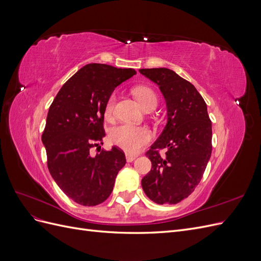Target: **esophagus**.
<instances>
[{
  "label": "esophagus",
  "instance_id": "esophagus-1",
  "mask_svg": "<svg viewBox=\"0 0 261 261\" xmlns=\"http://www.w3.org/2000/svg\"><path fill=\"white\" fill-rule=\"evenodd\" d=\"M136 155H132V154H126V161H127V162H133L134 160H135L136 159Z\"/></svg>",
  "mask_w": 261,
  "mask_h": 261
}]
</instances>
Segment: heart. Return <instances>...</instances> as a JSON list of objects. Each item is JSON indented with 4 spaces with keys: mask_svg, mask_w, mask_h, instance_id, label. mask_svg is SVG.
Segmentation results:
<instances>
[{
    "mask_svg": "<svg viewBox=\"0 0 261 261\" xmlns=\"http://www.w3.org/2000/svg\"><path fill=\"white\" fill-rule=\"evenodd\" d=\"M134 96L145 110L150 107H156L158 98L154 91L146 86H138L133 89ZM115 96L111 94L107 100L105 113L111 117L114 111ZM152 132L146 126H134L129 124H120L115 126L109 134L111 144L123 149L128 153H136L141 148L147 146L152 140Z\"/></svg>",
    "mask_w": 261,
    "mask_h": 261,
    "instance_id": "obj_1",
    "label": "heart"
}]
</instances>
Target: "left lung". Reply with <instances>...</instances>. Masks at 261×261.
I'll return each instance as SVG.
<instances>
[{"mask_svg":"<svg viewBox=\"0 0 261 261\" xmlns=\"http://www.w3.org/2000/svg\"><path fill=\"white\" fill-rule=\"evenodd\" d=\"M155 83L168 107V124L146 152L152 163L141 179L144 192L159 204H175L198 186L212 151L207 105L193 84L169 68L139 69ZM166 153L161 156L160 151Z\"/></svg>","mask_w":261,"mask_h":261,"instance_id":"1","label":"left lung"}]
</instances>
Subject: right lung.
<instances>
[{"label": "right lung", "instance_id": "right-lung-1", "mask_svg": "<svg viewBox=\"0 0 261 261\" xmlns=\"http://www.w3.org/2000/svg\"><path fill=\"white\" fill-rule=\"evenodd\" d=\"M136 75L133 68L91 63L63 85L50 106L42 143L48 169L64 194L83 206H97L111 195L115 178L126 163L123 150L102 145L107 100L116 87Z\"/></svg>", "mask_w": 261, "mask_h": 261}]
</instances>
